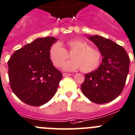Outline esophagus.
Returning <instances> with one entry per match:
<instances>
[{"instance_id": "34e87169", "label": "esophagus", "mask_w": 135, "mask_h": 135, "mask_svg": "<svg viewBox=\"0 0 135 135\" xmlns=\"http://www.w3.org/2000/svg\"><path fill=\"white\" fill-rule=\"evenodd\" d=\"M63 77H68V76H71V73H63Z\"/></svg>"}]
</instances>
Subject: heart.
I'll use <instances>...</instances> for the list:
<instances>
[{
	"mask_svg": "<svg viewBox=\"0 0 135 135\" xmlns=\"http://www.w3.org/2000/svg\"><path fill=\"white\" fill-rule=\"evenodd\" d=\"M66 49L60 43H55L49 49V56L55 67L61 68L69 56L68 52H72L73 58L64 66L65 71H75L81 69L84 73L95 70L101 62V54L99 51L81 38H73L65 42Z\"/></svg>",
	"mask_w": 135,
	"mask_h": 135,
	"instance_id": "b5f03b06",
	"label": "heart"
}]
</instances>
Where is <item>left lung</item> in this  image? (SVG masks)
<instances>
[{"mask_svg":"<svg viewBox=\"0 0 135 135\" xmlns=\"http://www.w3.org/2000/svg\"><path fill=\"white\" fill-rule=\"evenodd\" d=\"M89 39L99 49L103 60L97 70L85 75L81 92L96 104L110 102L122 93L129 72L130 58L122 46L110 40L97 35Z\"/></svg>","mask_w":135,"mask_h":135,"instance_id":"obj_1","label":"left lung"}]
</instances>
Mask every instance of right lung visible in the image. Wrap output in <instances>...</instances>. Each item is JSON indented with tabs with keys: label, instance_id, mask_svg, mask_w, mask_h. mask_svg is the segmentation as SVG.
Wrapping results in <instances>:
<instances>
[{
	"label": "right lung",
	"instance_id": "obj_1",
	"mask_svg": "<svg viewBox=\"0 0 135 135\" xmlns=\"http://www.w3.org/2000/svg\"><path fill=\"white\" fill-rule=\"evenodd\" d=\"M57 39L38 38L16 51L8 61L10 87L25 104L40 106L54 97L62 74L49 56V49Z\"/></svg>",
	"mask_w": 135,
	"mask_h": 135
}]
</instances>
